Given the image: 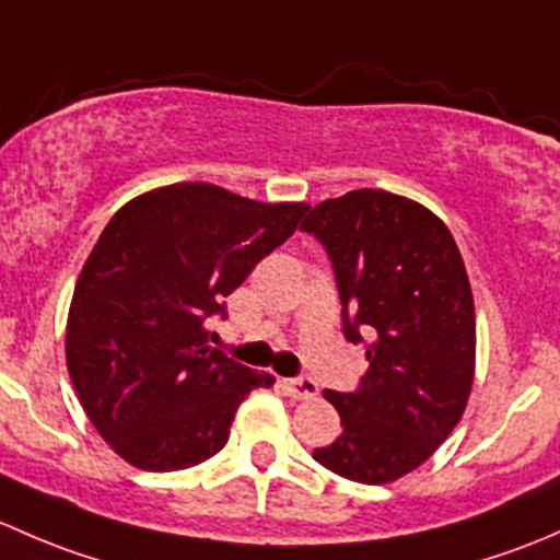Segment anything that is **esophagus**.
I'll return each instance as SVG.
<instances>
[{
  "mask_svg": "<svg viewBox=\"0 0 560 560\" xmlns=\"http://www.w3.org/2000/svg\"><path fill=\"white\" fill-rule=\"evenodd\" d=\"M285 388L293 399H313V396H318V383L313 377H307V374L285 380Z\"/></svg>",
  "mask_w": 560,
  "mask_h": 560,
  "instance_id": "1",
  "label": "esophagus"
}]
</instances>
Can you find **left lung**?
<instances>
[{"instance_id":"left-lung-1","label":"left lung","mask_w":560,"mask_h":560,"mask_svg":"<svg viewBox=\"0 0 560 560\" xmlns=\"http://www.w3.org/2000/svg\"><path fill=\"white\" fill-rule=\"evenodd\" d=\"M334 269L342 331L369 369L350 394L323 390L342 434L313 458L364 486L418 469L455 429L475 377V299L445 223L418 201L359 188L310 210Z\"/></svg>"}]
</instances>
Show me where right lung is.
Masks as SVG:
<instances>
[{
	"label": "right lung",
	"mask_w": 560,
	"mask_h": 560,
	"mask_svg": "<svg viewBox=\"0 0 560 560\" xmlns=\"http://www.w3.org/2000/svg\"><path fill=\"white\" fill-rule=\"evenodd\" d=\"M310 205L175 183L120 207L91 250L67 320V369L105 442L131 466L175 471L226 445L269 372L207 345L223 296L296 232Z\"/></svg>",
	"instance_id": "1"
}]
</instances>
